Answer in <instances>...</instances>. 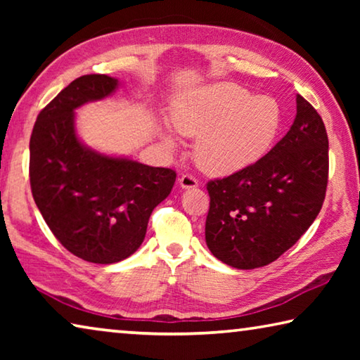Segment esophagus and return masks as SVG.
<instances>
[{"mask_svg":"<svg viewBox=\"0 0 360 360\" xmlns=\"http://www.w3.org/2000/svg\"><path fill=\"white\" fill-rule=\"evenodd\" d=\"M179 186L182 188H195L198 187V181L192 174H182L179 178Z\"/></svg>","mask_w":360,"mask_h":360,"instance_id":"1","label":"esophagus"}]
</instances>
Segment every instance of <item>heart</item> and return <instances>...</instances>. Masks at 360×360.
<instances>
[{
	"instance_id": "heart-1",
	"label": "heart",
	"mask_w": 360,
	"mask_h": 360,
	"mask_svg": "<svg viewBox=\"0 0 360 360\" xmlns=\"http://www.w3.org/2000/svg\"><path fill=\"white\" fill-rule=\"evenodd\" d=\"M172 119L181 135L197 138L193 157L205 173L229 176L251 167L266 154L281 127L275 100L254 96L233 82H216L176 96ZM174 148L169 130H162Z\"/></svg>"
}]
</instances>
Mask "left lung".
I'll return each mask as SVG.
<instances>
[{"label": "left lung", "mask_w": 360, "mask_h": 360, "mask_svg": "<svg viewBox=\"0 0 360 360\" xmlns=\"http://www.w3.org/2000/svg\"><path fill=\"white\" fill-rule=\"evenodd\" d=\"M328 178L321 115L297 95L290 130L254 165L210 181L205 238L216 259L238 270L275 262L318 217Z\"/></svg>", "instance_id": "left-lung-1"}]
</instances>
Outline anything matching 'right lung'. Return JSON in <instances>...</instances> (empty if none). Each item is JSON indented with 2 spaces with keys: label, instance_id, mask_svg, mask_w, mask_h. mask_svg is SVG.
Returning a JSON list of instances; mask_svg holds the SVG:
<instances>
[{
  "label": "right lung",
  "instance_id": "add662e5",
  "mask_svg": "<svg viewBox=\"0 0 360 360\" xmlns=\"http://www.w3.org/2000/svg\"><path fill=\"white\" fill-rule=\"evenodd\" d=\"M119 85L106 75L77 77L39 112L30 139V184L49 229L71 254L103 265L141 246L176 181L173 169L101 154L79 139L76 109Z\"/></svg>",
  "mask_w": 360,
  "mask_h": 360
}]
</instances>
